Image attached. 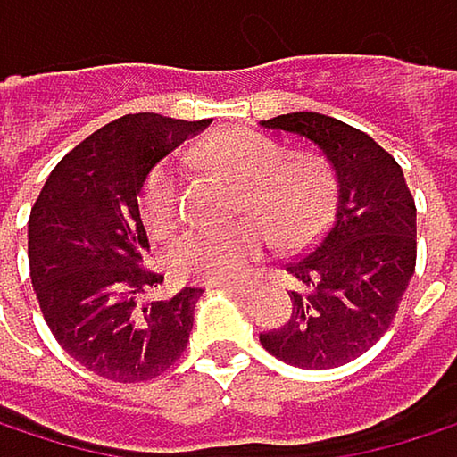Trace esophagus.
Returning <instances> with one entry per match:
<instances>
[{"mask_svg": "<svg viewBox=\"0 0 457 457\" xmlns=\"http://www.w3.org/2000/svg\"><path fill=\"white\" fill-rule=\"evenodd\" d=\"M221 287L236 292V295H249V292L254 289V281H221Z\"/></svg>", "mask_w": 457, "mask_h": 457, "instance_id": "34e87169", "label": "esophagus"}]
</instances>
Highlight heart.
Segmentation results:
<instances>
[{
  "instance_id": "b5f03b06",
  "label": "heart",
  "mask_w": 457,
  "mask_h": 457,
  "mask_svg": "<svg viewBox=\"0 0 457 457\" xmlns=\"http://www.w3.org/2000/svg\"><path fill=\"white\" fill-rule=\"evenodd\" d=\"M205 165L241 187V211L249 208L268 230L284 241L306 236L317 224L328 181L312 156L284 159L281 148L252 129H230L200 148ZM140 213L154 236H170L181 219V165L162 159L140 192ZM262 249L254 221L230 227H192L170 246V268L184 278H233Z\"/></svg>"
}]
</instances>
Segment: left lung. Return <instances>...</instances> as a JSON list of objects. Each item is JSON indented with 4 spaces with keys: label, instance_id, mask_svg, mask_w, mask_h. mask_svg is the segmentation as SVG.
<instances>
[{
    "label": "left lung",
    "instance_id": "left-lung-1",
    "mask_svg": "<svg viewBox=\"0 0 457 457\" xmlns=\"http://www.w3.org/2000/svg\"><path fill=\"white\" fill-rule=\"evenodd\" d=\"M312 143L336 192L322 238L292 260V317L260 344L298 369H336L369 352L390 328L417 260V208L398 162L366 132L322 113L260 124Z\"/></svg>",
    "mask_w": 457,
    "mask_h": 457
}]
</instances>
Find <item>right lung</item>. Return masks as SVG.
<instances>
[{"instance_id": "right-lung-1", "label": "right lung", "mask_w": 457, "mask_h": 457, "mask_svg": "<svg viewBox=\"0 0 457 457\" xmlns=\"http://www.w3.org/2000/svg\"><path fill=\"white\" fill-rule=\"evenodd\" d=\"M205 121L129 113L75 145L29 216V270L43 317L80 366L113 382L168 371L189 344L203 295L184 287L143 301L162 278L143 268L148 236L137 197L148 173Z\"/></svg>"}]
</instances>
